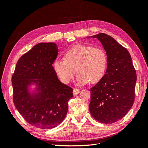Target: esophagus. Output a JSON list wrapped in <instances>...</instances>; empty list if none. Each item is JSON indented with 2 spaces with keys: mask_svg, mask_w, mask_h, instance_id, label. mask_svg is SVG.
Returning a JSON list of instances; mask_svg holds the SVG:
<instances>
[{
  "mask_svg": "<svg viewBox=\"0 0 148 148\" xmlns=\"http://www.w3.org/2000/svg\"><path fill=\"white\" fill-rule=\"evenodd\" d=\"M80 92V90L79 89H76L74 88L73 90V95H77L78 93H79Z\"/></svg>",
  "mask_w": 148,
  "mask_h": 148,
  "instance_id": "obj_1",
  "label": "esophagus"
}]
</instances>
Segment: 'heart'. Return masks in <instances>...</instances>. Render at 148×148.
Segmentation results:
<instances>
[{
    "instance_id": "1",
    "label": "heart",
    "mask_w": 148,
    "mask_h": 148,
    "mask_svg": "<svg viewBox=\"0 0 148 148\" xmlns=\"http://www.w3.org/2000/svg\"><path fill=\"white\" fill-rule=\"evenodd\" d=\"M108 65V55L104 49L79 45L66 51L64 60H56L53 66L62 83H70L77 72V83L86 84L89 82L96 84L101 81Z\"/></svg>"
}]
</instances>
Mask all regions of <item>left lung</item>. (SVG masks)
<instances>
[{
  "label": "left lung",
  "mask_w": 148,
  "mask_h": 148,
  "mask_svg": "<svg viewBox=\"0 0 148 148\" xmlns=\"http://www.w3.org/2000/svg\"><path fill=\"white\" fill-rule=\"evenodd\" d=\"M92 37L101 42L108 65L104 77L90 90L89 109L97 121L111 124L123 118L134 104L136 71L129 52L114 38L104 33Z\"/></svg>",
  "instance_id": "obj_1"
}]
</instances>
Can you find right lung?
Returning a JSON list of instances; mask_svg holds the SVG:
<instances>
[{
    "mask_svg": "<svg viewBox=\"0 0 148 148\" xmlns=\"http://www.w3.org/2000/svg\"><path fill=\"white\" fill-rule=\"evenodd\" d=\"M58 51L55 43L37 44L18 60L11 78L16 108L27 122L42 129L61 123L73 97V89L60 81L52 66ZM32 83L37 93L30 95L27 86Z\"/></svg>",
    "mask_w": 148,
    "mask_h": 148,
    "instance_id": "add662e5",
    "label": "right lung"
}]
</instances>
